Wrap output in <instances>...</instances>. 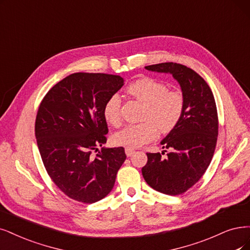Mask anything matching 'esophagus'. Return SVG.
I'll return each mask as SVG.
<instances>
[{"mask_svg":"<svg viewBox=\"0 0 250 250\" xmlns=\"http://www.w3.org/2000/svg\"><path fill=\"white\" fill-rule=\"evenodd\" d=\"M125 154L127 156H132L134 154V152H135V150L133 148H130V147H125Z\"/></svg>","mask_w":250,"mask_h":250,"instance_id":"1","label":"esophagus"}]
</instances>
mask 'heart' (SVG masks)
<instances>
[{
  "label": "heart",
  "mask_w": 250,
  "mask_h": 250,
  "mask_svg": "<svg viewBox=\"0 0 250 250\" xmlns=\"http://www.w3.org/2000/svg\"><path fill=\"white\" fill-rule=\"evenodd\" d=\"M128 96L144 104L143 123L128 125L117 131L114 144L130 148L140 147L154 140L159 131L168 134L179 124L184 111V98L178 90H168L164 83L152 78H140L126 87ZM122 100L118 95L108 98L103 107V117L110 125L117 126L122 122Z\"/></svg>",
  "instance_id": "1"
}]
</instances>
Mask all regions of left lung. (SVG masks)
<instances>
[{"instance_id": "8db88e82", "label": "left lung", "mask_w": 250, "mask_h": 250, "mask_svg": "<svg viewBox=\"0 0 250 250\" xmlns=\"http://www.w3.org/2000/svg\"><path fill=\"white\" fill-rule=\"evenodd\" d=\"M146 70L168 73L181 87L184 111L177 126L161 141L170 149L166 158L160 152L147 153L142 175L153 189L170 196L186 192L206 172L214 154L218 117L213 94L197 72L176 62H162Z\"/></svg>"}]
</instances>
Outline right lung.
Listing matches in <instances>:
<instances>
[{
  "label": "right lung",
  "mask_w": 250,
  "mask_h": 250,
  "mask_svg": "<svg viewBox=\"0 0 250 250\" xmlns=\"http://www.w3.org/2000/svg\"><path fill=\"white\" fill-rule=\"evenodd\" d=\"M118 75L74 73L46 94L36 117L35 135L44 167L64 195L96 203L112 190L125 161L124 147H103L108 126L105 102L123 87Z\"/></svg>",
  "instance_id": "add662e5"
}]
</instances>
